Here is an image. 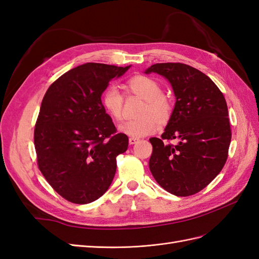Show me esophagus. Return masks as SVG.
Wrapping results in <instances>:
<instances>
[{
    "instance_id": "34e87169",
    "label": "esophagus",
    "mask_w": 259,
    "mask_h": 259,
    "mask_svg": "<svg viewBox=\"0 0 259 259\" xmlns=\"http://www.w3.org/2000/svg\"><path fill=\"white\" fill-rule=\"evenodd\" d=\"M138 141H139V138H134V137L129 138V143L130 144H136Z\"/></svg>"
}]
</instances>
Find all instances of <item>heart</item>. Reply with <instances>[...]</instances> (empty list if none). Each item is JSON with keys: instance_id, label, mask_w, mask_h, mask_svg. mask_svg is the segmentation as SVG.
Returning <instances> with one entry per match:
<instances>
[{"instance_id": "heart-1", "label": "heart", "mask_w": 259, "mask_h": 259, "mask_svg": "<svg viewBox=\"0 0 259 259\" xmlns=\"http://www.w3.org/2000/svg\"><path fill=\"white\" fill-rule=\"evenodd\" d=\"M128 93L142 98L144 103L139 110L141 115L122 123L119 129L122 134L142 138L157 132L160 122H167L174 113V103L162 93L161 85L156 80L144 75H137L128 79L125 83ZM101 103L105 112L116 121L123 118L124 95L114 84H109L102 92Z\"/></svg>"}]
</instances>
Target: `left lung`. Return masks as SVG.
Masks as SVG:
<instances>
[{
    "label": "left lung",
    "instance_id": "1",
    "mask_svg": "<svg viewBox=\"0 0 259 259\" xmlns=\"http://www.w3.org/2000/svg\"><path fill=\"white\" fill-rule=\"evenodd\" d=\"M145 72L167 78L177 100L161 138L150 139V170L169 193H198L216 178L228 158L231 128L226 99L208 76L187 64H155ZM177 137L178 146L168 143Z\"/></svg>",
    "mask_w": 259,
    "mask_h": 259
}]
</instances>
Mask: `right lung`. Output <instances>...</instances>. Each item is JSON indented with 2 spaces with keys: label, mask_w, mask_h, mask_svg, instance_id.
I'll return each instance as SVG.
<instances>
[{
  "label": "right lung",
  "mask_w": 259,
  "mask_h": 259,
  "mask_svg": "<svg viewBox=\"0 0 259 259\" xmlns=\"http://www.w3.org/2000/svg\"><path fill=\"white\" fill-rule=\"evenodd\" d=\"M87 63L52 83L34 128L36 164L44 178L68 202L88 204L108 190L117 156L129 140L118 134L102 106L101 95L115 77L129 69Z\"/></svg>",
  "instance_id": "add662e5"
}]
</instances>
